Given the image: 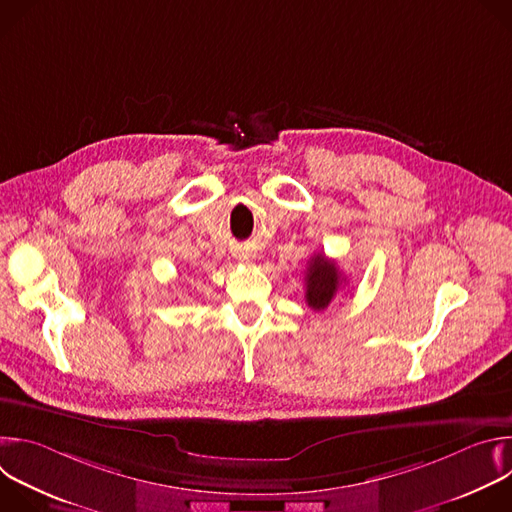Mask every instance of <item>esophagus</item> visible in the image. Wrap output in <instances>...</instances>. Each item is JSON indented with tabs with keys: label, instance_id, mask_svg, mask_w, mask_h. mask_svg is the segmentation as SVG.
Listing matches in <instances>:
<instances>
[{
	"label": "esophagus",
	"instance_id": "34e87169",
	"mask_svg": "<svg viewBox=\"0 0 512 512\" xmlns=\"http://www.w3.org/2000/svg\"><path fill=\"white\" fill-rule=\"evenodd\" d=\"M239 259H241V261H249V255H241Z\"/></svg>",
	"mask_w": 512,
	"mask_h": 512
}]
</instances>
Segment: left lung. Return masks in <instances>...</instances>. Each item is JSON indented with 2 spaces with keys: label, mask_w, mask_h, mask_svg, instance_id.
Here are the masks:
<instances>
[{
  "label": "left lung",
  "mask_w": 512,
  "mask_h": 512,
  "mask_svg": "<svg viewBox=\"0 0 512 512\" xmlns=\"http://www.w3.org/2000/svg\"><path fill=\"white\" fill-rule=\"evenodd\" d=\"M342 285V275L338 265L326 259L322 253L308 261L306 269V302L314 312L326 310L336 298Z\"/></svg>",
  "instance_id": "obj_1"
}]
</instances>
